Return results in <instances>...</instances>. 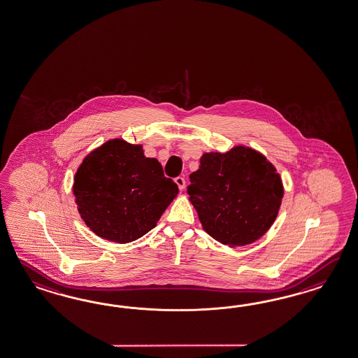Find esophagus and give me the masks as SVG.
Segmentation results:
<instances>
[{
  "label": "esophagus",
  "instance_id": "esophagus-1",
  "mask_svg": "<svg viewBox=\"0 0 358 358\" xmlns=\"http://www.w3.org/2000/svg\"><path fill=\"white\" fill-rule=\"evenodd\" d=\"M175 182L177 186H178V189L180 190H183L185 189V178L183 177H176Z\"/></svg>",
  "mask_w": 358,
  "mask_h": 358
}]
</instances>
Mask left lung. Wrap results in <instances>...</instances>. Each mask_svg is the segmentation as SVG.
<instances>
[{
    "instance_id": "8db88e82",
    "label": "left lung",
    "mask_w": 358,
    "mask_h": 358,
    "mask_svg": "<svg viewBox=\"0 0 358 358\" xmlns=\"http://www.w3.org/2000/svg\"><path fill=\"white\" fill-rule=\"evenodd\" d=\"M190 201L203 229L230 247L262 238L278 215L283 186L271 162L252 148L207 152L190 175Z\"/></svg>"
}]
</instances>
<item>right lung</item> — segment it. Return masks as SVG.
Listing matches in <instances>:
<instances>
[{
    "mask_svg": "<svg viewBox=\"0 0 358 358\" xmlns=\"http://www.w3.org/2000/svg\"><path fill=\"white\" fill-rule=\"evenodd\" d=\"M78 210L96 236L129 243L155 227L178 194L162 164L141 145L107 141L87 155L75 175Z\"/></svg>",
    "mask_w": 358,
    "mask_h": 358,
    "instance_id": "obj_1",
    "label": "right lung"
}]
</instances>
